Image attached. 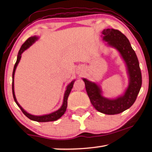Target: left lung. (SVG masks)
<instances>
[{
	"instance_id": "left-lung-1",
	"label": "left lung",
	"mask_w": 152,
	"mask_h": 152,
	"mask_svg": "<svg viewBox=\"0 0 152 152\" xmlns=\"http://www.w3.org/2000/svg\"><path fill=\"white\" fill-rule=\"evenodd\" d=\"M102 35L103 39L117 48L125 60L130 77L129 86L123 96L109 100L102 96L96 84L84 78L83 80L90 101L98 111L107 115L119 114L132 107L137 99L142 84L141 70L135 51L124 34L119 30L107 29L102 31Z\"/></svg>"
}]
</instances>
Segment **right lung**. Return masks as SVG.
<instances>
[{"label":"right lung","instance_id":"1","mask_svg":"<svg viewBox=\"0 0 152 152\" xmlns=\"http://www.w3.org/2000/svg\"><path fill=\"white\" fill-rule=\"evenodd\" d=\"M37 37H29L28 39L25 41V43L23 44L22 45L21 48H20V50L19 51V53H18V56H17V61L16 63H15V66H14V68H13V72H12V95H13V98H14V100L15 102H16V104L18 105V107H19L20 110H22V112L23 113V114L26 116L27 117L29 118V119L31 120H33V121H37V122H49V121H54L58 120V119H60V118L62 116V115L64 114V113L66 112V108L67 106H68V102H67V100H68V98L69 94H70V92H71V90L72 88L73 87V84H74V82L72 81L71 82V83L69 84L67 87V89L65 92V94H64V102H63V104L61 107L60 108V109L58 110L57 111H55L52 113H51V114H49V115H43V116H34V115H30L29 113H27L25 110L23 109V108L20 106L19 104L18 103L17 101V99H16V97H15V91H14V75H15V70H16V68L17 66V64H19V61L20 60V58H21V54L23 52V51L27 50V49L29 47V46L31 45L33 43L35 42V40H37Z\"/></svg>","mask_w":152,"mask_h":152}]
</instances>
